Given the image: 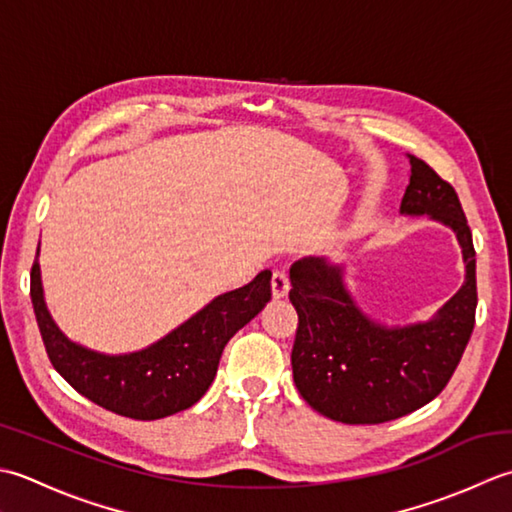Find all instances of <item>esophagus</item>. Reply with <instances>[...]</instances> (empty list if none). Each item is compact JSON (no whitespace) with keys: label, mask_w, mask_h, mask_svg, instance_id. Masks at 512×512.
<instances>
[{"label":"esophagus","mask_w":512,"mask_h":512,"mask_svg":"<svg viewBox=\"0 0 512 512\" xmlns=\"http://www.w3.org/2000/svg\"><path fill=\"white\" fill-rule=\"evenodd\" d=\"M271 291H274V298H283L289 291V276L285 269H274V276H271Z\"/></svg>","instance_id":"esophagus-1"}]
</instances>
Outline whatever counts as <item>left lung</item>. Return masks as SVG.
Masks as SVG:
<instances>
[{"label":"left lung","mask_w":512,"mask_h":512,"mask_svg":"<svg viewBox=\"0 0 512 512\" xmlns=\"http://www.w3.org/2000/svg\"><path fill=\"white\" fill-rule=\"evenodd\" d=\"M404 214H429L457 234L466 280L437 318L387 329L371 322L342 285V269L305 258L291 265L289 300L298 311L291 367L302 398L342 424H382L413 413L444 391L475 327L477 278L471 227L455 187L417 156Z\"/></svg>","instance_id":"left-lung-1"}]
</instances>
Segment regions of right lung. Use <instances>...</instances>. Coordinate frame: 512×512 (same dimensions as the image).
<instances>
[{"instance_id":"add662e5","label":"right lung","mask_w":512,"mask_h":512,"mask_svg":"<svg viewBox=\"0 0 512 512\" xmlns=\"http://www.w3.org/2000/svg\"><path fill=\"white\" fill-rule=\"evenodd\" d=\"M30 298L48 358L61 378L83 398L132 420H159L190 409L203 398L227 340L271 300V271L212 300L152 347L128 356H103L70 342L52 322L39 263L30 269Z\"/></svg>"}]
</instances>
